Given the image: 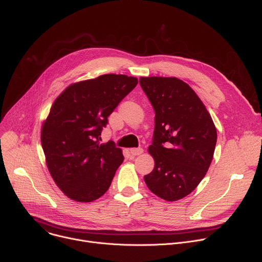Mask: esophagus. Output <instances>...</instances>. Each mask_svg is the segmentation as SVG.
<instances>
[{
  "label": "esophagus",
  "mask_w": 262,
  "mask_h": 262,
  "mask_svg": "<svg viewBox=\"0 0 262 262\" xmlns=\"http://www.w3.org/2000/svg\"><path fill=\"white\" fill-rule=\"evenodd\" d=\"M143 153V148L142 147H135V148H130V154L133 156H138L140 154Z\"/></svg>",
  "instance_id": "34e87169"
}]
</instances>
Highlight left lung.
<instances>
[{
    "mask_svg": "<svg viewBox=\"0 0 262 262\" xmlns=\"http://www.w3.org/2000/svg\"><path fill=\"white\" fill-rule=\"evenodd\" d=\"M140 86L155 110L148 153L154 170L144 176L147 188L169 202L193 191L207 173L216 144V129L205 105L176 77H140Z\"/></svg>",
    "mask_w": 262,
    "mask_h": 262,
    "instance_id": "obj_1",
    "label": "left lung"
}]
</instances>
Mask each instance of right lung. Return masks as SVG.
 Segmentation results:
<instances>
[{"label":"right lung","mask_w":262,"mask_h":262,"mask_svg":"<svg viewBox=\"0 0 262 262\" xmlns=\"http://www.w3.org/2000/svg\"><path fill=\"white\" fill-rule=\"evenodd\" d=\"M138 79L104 74L75 82L55 100L41 129V144L54 182L76 202H92L110 187L124 160L114 141L100 143L103 127Z\"/></svg>","instance_id":"add662e5"}]
</instances>
